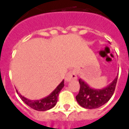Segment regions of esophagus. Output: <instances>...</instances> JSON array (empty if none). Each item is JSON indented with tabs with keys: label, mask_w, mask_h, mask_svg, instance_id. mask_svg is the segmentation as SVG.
Returning <instances> with one entry per match:
<instances>
[{
	"label": "esophagus",
	"mask_w": 129,
	"mask_h": 129,
	"mask_svg": "<svg viewBox=\"0 0 129 129\" xmlns=\"http://www.w3.org/2000/svg\"><path fill=\"white\" fill-rule=\"evenodd\" d=\"M77 79V72L75 70H70L67 73V75H66L65 77V81L66 82H69V81H73V80H76Z\"/></svg>",
	"instance_id": "34e87169"
}]
</instances>
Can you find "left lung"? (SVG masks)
<instances>
[{
    "instance_id": "1",
    "label": "left lung",
    "mask_w": 129,
    "mask_h": 129,
    "mask_svg": "<svg viewBox=\"0 0 129 129\" xmlns=\"http://www.w3.org/2000/svg\"><path fill=\"white\" fill-rule=\"evenodd\" d=\"M117 77L118 75L111 84L102 89L92 88L83 79H79L80 89L79 94L76 96L77 102L81 106L88 109L97 108L105 104L113 95Z\"/></svg>"
}]
</instances>
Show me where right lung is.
Here are the masks:
<instances>
[{
    "mask_svg": "<svg viewBox=\"0 0 129 129\" xmlns=\"http://www.w3.org/2000/svg\"><path fill=\"white\" fill-rule=\"evenodd\" d=\"M63 86H64V80H63L58 85V86L56 87L48 96L44 97L43 99H41V100H29L26 97L22 96L21 94H18L17 90H16V92L19 95V97H21V100H23L27 105L29 106L30 108H33L36 111H45L50 110L56 105L59 92L63 88Z\"/></svg>",
    "mask_w": 129,
    "mask_h": 129,
    "instance_id": "right-lung-1",
    "label": "right lung"
}]
</instances>
